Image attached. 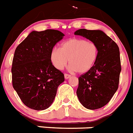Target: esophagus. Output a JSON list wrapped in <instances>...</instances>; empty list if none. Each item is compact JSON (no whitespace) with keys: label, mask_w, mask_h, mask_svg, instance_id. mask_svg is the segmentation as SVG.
<instances>
[{"label":"esophagus","mask_w":133,"mask_h":133,"mask_svg":"<svg viewBox=\"0 0 133 133\" xmlns=\"http://www.w3.org/2000/svg\"><path fill=\"white\" fill-rule=\"evenodd\" d=\"M71 77V76L70 75L66 74V73H65V74H64V78H65L66 79H69V78Z\"/></svg>","instance_id":"esophagus-1"}]
</instances>
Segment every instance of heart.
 <instances>
[{
	"mask_svg": "<svg viewBox=\"0 0 133 133\" xmlns=\"http://www.w3.org/2000/svg\"><path fill=\"white\" fill-rule=\"evenodd\" d=\"M98 47L85 39L73 38L61 44L59 49L51 51L50 59L56 69L63 70L69 62V70L85 73L94 66L98 56Z\"/></svg>",
	"mask_w": 133,
	"mask_h": 133,
	"instance_id": "1",
	"label": "heart"
}]
</instances>
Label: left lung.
<instances>
[{"instance_id": "1", "label": "left lung", "mask_w": 133, "mask_h": 133, "mask_svg": "<svg viewBox=\"0 0 133 133\" xmlns=\"http://www.w3.org/2000/svg\"><path fill=\"white\" fill-rule=\"evenodd\" d=\"M75 35L85 37L98 47V56L94 66L79 77L77 95L85 108L99 109L110 102L118 88L121 71L119 48L101 30L80 29Z\"/></svg>"}]
</instances>
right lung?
<instances>
[{"label": "right lung", "instance_id": "obj_1", "mask_svg": "<svg viewBox=\"0 0 133 133\" xmlns=\"http://www.w3.org/2000/svg\"><path fill=\"white\" fill-rule=\"evenodd\" d=\"M64 36L60 31H33L17 47L12 59V87L29 108L43 110L54 99L64 74L50 59L55 44Z\"/></svg>", "mask_w": 133, "mask_h": 133}]
</instances>
